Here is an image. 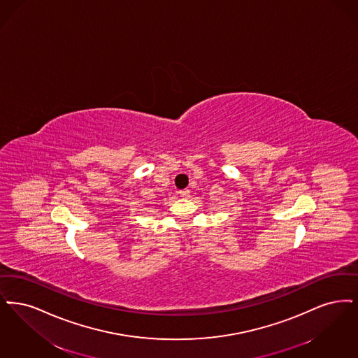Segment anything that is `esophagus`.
Here are the masks:
<instances>
[{
    "mask_svg": "<svg viewBox=\"0 0 358 358\" xmlns=\"http://www.w3.org/2000/svg\"><path fill=\"white\" fill-rule=\"evenodd\" d=\"M179 195L182 196V198H189V191L188 189H182V191H179Z\"/></svg>",
    "mask_w": 358,
    "mask_h": 358,
    "instance_id": "esophagus-1",
    "label": "esophagus"
}]
</instances>
